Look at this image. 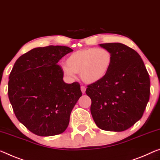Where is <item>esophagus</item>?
Here are the masks:
<instances>
[{"instance_id": "1", "label": "esophagus", "mask_w": 160, "mask_h": 160, "mask_svg": "<svg viewBox=\"0 0 160 160\" xmlns=\"http://www.w3.org/2000/svg\"><path fill=\"white\" fill-rule=\"evenodd\" d=\"M81 91H82V94H84L85 92H86V87L82 86V87H81Z\"/></svg>"}]
</instances>
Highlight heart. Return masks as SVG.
<instances>
[{
	"instance_id": "1",
	"label": "heart",
	"mask_w": 160,
	"mask_h": 160,
	"mask_svg": "<svg viewBox=\"0 0 160 160\" xmlns=\"http://www.w3.org/2000/svg\"><path fill=\"white\" fill-rule=\"evenodd\" d=\"M112 62V53L108 49L88 48L68 56L66 64L62 66V69L66 77L74 78L76 73H80L83 82L92 84L107 77Z\"/></svg>"
}]
</instances>
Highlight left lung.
<instances>
[{"label":"left lung","instance_id":"obj_1","mask_svg":"<svg viewBox=\"0 0 160 160\" xmlns=\"http://www.w3.org/2000/svg\"><path fill=\"white\" fill-rule=\"evenodd\" d=\"M111 51L113 62L104 79L87 86L91 113L101 129L124 131L141 119L149 99V73L139 53L124 44H99Z\"/></svg>","mask_w":160,"mask_h":160}]
</instances>
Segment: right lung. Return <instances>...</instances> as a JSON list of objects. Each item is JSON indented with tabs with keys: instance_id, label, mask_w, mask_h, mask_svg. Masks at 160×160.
Segmentation results:
<instances>
[{
	"instance_id": "obj_1",
	"label": "right lung",
	"mask_w": 160,
	"mask_h": 160,
	"mask_svg": "<svg viewBox=\"0 0 160 160\" xmlns=\"http://www.w3.org/2000/svg\"><path fill=\"white\" fill-rule=\"evenodd\" d=\"M73 50L67 46L33 48L20 56L9 76L8 94L15 115L38 136L63 133L82 93L78 82L66 83L57 65Z\"/></svg>"
}]
</instances>
